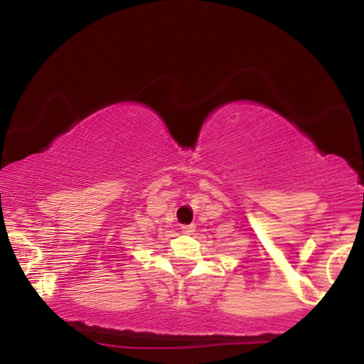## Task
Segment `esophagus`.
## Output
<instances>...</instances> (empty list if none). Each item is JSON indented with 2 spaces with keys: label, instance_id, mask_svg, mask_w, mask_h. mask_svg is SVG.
<instances>
[{
  "label": "esophagus",
  "instance_id": "esophagus-1",
  "mask_svg": "<svg viewBox=\"0 0 364 364\" xmlns=\"http://www.w3.org/2000/svg\"><path fill=\"white\" fill-rule=\"evenodd\" d=\"M181 232H183V235H193V232H195V224L181 225Z\"/></svg>",
  "mask_w": 364,
  "mask_h": 364
}]
</instances>
